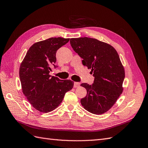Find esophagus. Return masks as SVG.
<instances>
[{"instance_id": "esophagus-1", "label": "esophagus", "mask_w": 148, "mask_h": 148, "mask_svg": "<svg viewBox=\"0 0 148 148\" xmlns=\"http://www.w3.org/2000/svg\"><path fill=\"white\" fill-rule=\"evenodd\" d=\"M80 83L79 82H74V88H78L80 86Z\"/></svg>"}]
</instances>
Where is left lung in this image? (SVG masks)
Instances as JSON below:
<instances>
[{
  "instance_id": "1",
  "label": "left lung",
  "mask_w": 148,
  "mask_h": 148,
  "mask_svg": "<svg viewBox=\"0 0 148 148\" xmlns=\"http://www.w3.org/2000/svg\"><path fill=\"white\" fill-rule=\"evenodd\" d=\"M70 44L95 77L92 84H81L87 90L81 104L90 113L103 114L110 109L123 91L125 70L119 54L110 44L94 38H71Z\"/></svg>"
}]
</instances>
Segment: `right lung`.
Here are the masks:
<instances>
[{"mask_svg":"<svg viewBox=\"0 0 148 148\" xmlns=\"http://www.w3.org/2000/svg\"><path fill=\"white\" fill-rule=\"evenodd\" d=\"M69 38H50L34 44L20 64L19 75L23 94L36 110L48 113L57 108L74 83L49 74L56 62L57 50Z\"/></svg>","mask_w":148,"mask_h":148,"instance_id":"obj_1","label":"right lung"}]
</instances>
